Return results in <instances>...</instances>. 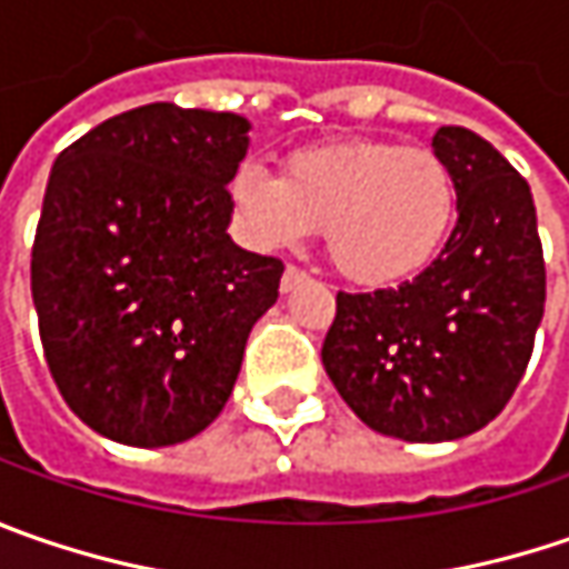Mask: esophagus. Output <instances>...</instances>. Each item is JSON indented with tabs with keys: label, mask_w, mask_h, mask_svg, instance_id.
<instances>
[{
	"label": "esophagus",
	"mask_w": 569,
	"mask_h": 569,
	"mask_svg": "<svg viewBox=\"0 0 569 569\" xmlns=\"http://www.w3.org/2000/svg\"><path fill=\"white\" fill-rule=\"evenodd\" d=\"M306 280H309V273L289 263V267H286V270H283V280H280V289H283V292H292L296 286L306 283Z\"/></svg>",
	"instance_id": "1"
}]
</instances>
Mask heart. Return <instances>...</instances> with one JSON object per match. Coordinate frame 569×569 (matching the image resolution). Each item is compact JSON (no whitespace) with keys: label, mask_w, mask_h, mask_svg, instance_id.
I'll list each match as a JSON object with an SVG mask.
<instances>
[{"label":"heart","mask_w":569,"mask_h":569,"mask_svg":"<svg viewBox=\"0 0 569 569\" xmlns=\"http://www.w3.org/2000/svg\"><path fill=\"white\" fill-rule=\"evenodd\" d=\"M248 241L280 251L325 229L340 277L385 289L423 273L456 229L452 164L423 146L337 139L296 149L280 178L258 161L238 164L229 184Z\"/></svg>","instance_id":"obj_1"}]
</instances>
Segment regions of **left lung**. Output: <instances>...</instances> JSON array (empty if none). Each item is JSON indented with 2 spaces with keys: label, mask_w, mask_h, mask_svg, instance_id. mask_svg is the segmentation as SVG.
<instances>
[{
  "label": "left lung",
  "mask_w": 569,
  "mask_h": 569,
  "mask_svg": "<svg viewBox=\"0 0 569 569\" xmlns=\"http://www.w3.org/2000/svg\"><path fill=\"white\" fill-rule=\"evenodd\" d=\"M458 222L398 289L337 292L321 362L366 427L449 442L487 427L526 376L545 315V254L526 178L487 139L439 127Z\"/></svg>",
  "instance_id": "8db88e82"
}]
</instances>
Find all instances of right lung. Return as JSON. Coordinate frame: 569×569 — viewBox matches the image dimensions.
Listing matches in <instances>:
<instances>
[{
    "instance_id": "right-lung-1",
    "label": "right lung",
    "mask_w": 569,
    "mask_h": 569,
    "mask_svg": "<svg viewBox=\"0 0 569 569\" xmlns=\"http://www.w3.org/2000/svg\"><path fill=\"white\" fill-rule=\"evenodd\" d=\"M244 117L146 104L62 149L31 248V296L72 413L123 446L203 432L236 388L283 260L229 238Z\"/></svg>"
}]
</instances>
